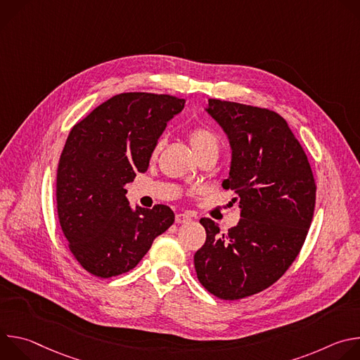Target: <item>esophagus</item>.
<instances>
[{
  "mask_svg": "<svg viewBox=\"0 0 360 360\" xmlns=\"http://www.w3.org/2000/svg\"><path fill=\"white\" fill-rule=\"evenodd\" d=\"M189 221H191V215H188V214H178L175 217L176 224H185V222H189Z\"/></svg>",
  "mask_w": 360,
  "mask_h": 360,
  "instance_id": "1",
  "label": "esophagus"
}]
</instances>
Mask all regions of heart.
<instances>
[{"label":"heart","mask_w":360,"mask_h":360,"mask_svg":"<svg viewBox=\"0 0 360 360\" xmlns=\"http://www.w3.org/2000/svg\"><path fill=\"white\" fill-rule=\"evenodd\" d=\"M189 142H191V146L192 149L195 150V153L198 155V153L203 152V150H210V149H214V150H218L219 148V142H218V138L217 135L207 127H195L189 131ZM161 148V142L157 143L155 146V152Z\"/></svg>","instance_id":"obj_1"}]
</instances>
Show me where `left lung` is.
I'll return each mask as SVG.
<instances>
[{"mask_svg": "<svg viewBox=\"0 0 360 360\" xmlns=\"http://www.w3.org/2000/svg\"><path fill=\"white\" fill-rule=\"evenodd\" d=\"M207 112L231 143L222 186L238 195L240 219L221 233L218 224L202 218L207 240L193 264L205 289L236 300L274 285L296 259L314 218L316 184L303 148L279 114L221 99H208Z\"/></svg>", "mask_w": 360, "mask_h": 360, "instance_id": "8db88e82", "label": "left lung"}]
</instances>
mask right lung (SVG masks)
I'll return each mask as SVG.
<instances>
[{"instance_id": "add662e5", "label": "right lung", "mask_w": 360, "mask_h": 360, "mask_svg": "<svg viewBox=\"0 0 360 360\" xmlns=\"http://www.w3.org/2000/svg\"><path fill=\"white\" fill-rule=\"evenodd\" d=\"M185 99L148 92L115 95L75 124L57 171V211L68 248L98 278L134 269L175 221L167 205H131L125 184L145 172L167 122Z\"/></svg>"}]
</instances>
